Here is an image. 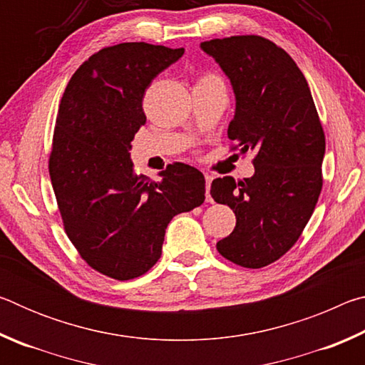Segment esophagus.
<instances>
[{
	"label": "esophagus",
	"instance_id": "1",
	"mask_svg": "<svg viewBox=\"0 0 365 365\" xmlns=\"http://www.w3.org/2000/svg\"><path fill=\"white\" fill-rule=\"evenodd\" d=\"M205 178H206V201L207 202H212V197H211V195H209V190H211V182H212L214 177L206 174Z\"/></svg>",
	"mask_w": 365,
	"mask_h": 365
}]
</instances>
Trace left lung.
Returning a JSON list of instances; mask_svg holds the SVG:
<instances>
[{
  "mask_svg": "<svg viewBox=\"0 0 365 365\" xmlns=\"http://www.w3.org/2000/svg\"><path fill=\"white\" fill-rule=\"evenodd\" d=\"M232 83L235 115L227 135L255 175L215 178L211 196L235 212L237 225L217 242L233 264L261 269L298 242L322 190L325 135L311 90L289 54L267 38L238 35L201 43Z\"/></svg>",
  "mask_w": 365,
  "mask_h": 365,
  "instance_id": "8db88e82",
  "label": "left lung"
}]
</instances>
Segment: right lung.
I'll return each mask as SVG.
<instances>
[{
	"instance_id": "obj_1",
	"label": "right lung",
	"mask_w": 365,
	"mask_h": 365,
	"mask_svg": "<svg viewBox=\"0 0 365 365\" xmlns=\"http://www.w3.org/2000/svg\"><path fill=\"white\" fill-rule=\"evenodd\" d=\"M145 41L103 48L66 86L49 177L67 237L83 261L115 280L146 274L172 217L205 202L200 170L174 163L154 182L133 172L132 140L145 125V90L183 56Z\"/></svg>"
}]
</instances>
